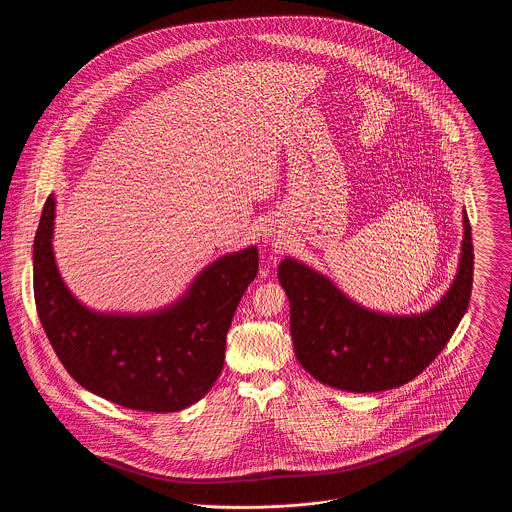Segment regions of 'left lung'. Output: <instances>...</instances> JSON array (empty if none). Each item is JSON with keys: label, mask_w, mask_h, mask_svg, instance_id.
<instances>
[{"label": "left lung", "mask_w": 512, "mask_h": 512, "mask_svg": "<svg viewBox=\"0 0 512 512\" xmlns=\"http://www.w3.org/2000/svg\"><path fill=\"white\" fill-rule=\"evenodd\" d=\"M474 274V247L464 213L461 265L451 290L424 315L391 317L349 301L322 274L286 259L278 280L290 299L297 361L318 382L355 393L393 390L430 365L463 318Z\"/></svg>", "instance_id": "obj_1"}]
</instances>
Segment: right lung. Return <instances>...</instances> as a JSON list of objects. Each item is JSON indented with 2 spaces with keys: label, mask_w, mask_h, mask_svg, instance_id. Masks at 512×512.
<instances>
[{
  "label": "right lung",
  "mask_w": 512,
  "mask_h": 512,
  "mask_svg": "<svg viewBox=\"0 0 512 512\" xmlns=\"http://www.w3.org/2000/svg\"><path fill=\"white\" fill-rule=\"evenodd\" d=\"M53 217L49 195L34 238V301L61 365L82 388L126 409L174 413L199 401L224 365L230 322L259 270L257 247L205 268L171 309L98 315L74 299L57 272Z\"/></svg>",
  "instance_id": "add662e5"
}]
</instances>
